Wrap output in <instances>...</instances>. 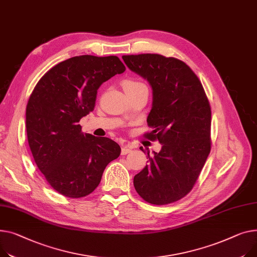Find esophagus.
<instances>
[{
	"label": "esophagus",
	"instance_id": "34e87169",
	"mask_svg": "<svg viewBox=\"0 0 257 257\" xmlns=\"http://www.w3.org/2000/svg\"><path fill=\"white\" fill-rule=\"evenodd\" d=\"M131 151H132V148L130 147L129 144L122 143V151H121L122 155H127V154H129Z\"/></svg>",
	"mask_w": 257,
	"mask_h": 257
}]
</instances>
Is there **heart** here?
I'll return each instance as SVG.
<instances>
[{
    "label": "heart",
    "mask_w": 257,
    "mask_h": 257,
    "mask_svg": "<svg viewBox=\"0 0 257 257\" xmlns=\"http://www.w3.org/2000/svg\"><path fill=\"white\" fill-rule=\"evenodd\" d=\"M144 83L139 80H133V79H127L123 82V89H134L138 88L140 85H143Z\"/></svg>",
    "instance_id": "b5f03b06"
}]
</instances>
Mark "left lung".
<instances>
[{
    "label": "left lung",
    "instance_id": "obj_1",
    "mask_svg": "<svg viewBox=\"0 0 257 257\" xmlns=\"http://www.w3.org/2000/svg\"><path fill=\"white\" fill-rule=\"evenodd\" d=\"M122 59L151 85L152 131L146 138L162 146L153 156L148 152L149 164L133 180L135 190L158 206L177 201L190 192L211 151L209 100L195 73L178 59L155 54Z\"/></svg>",
    "mask_w": 257,
    "mask_h": 257
}]
</instances>
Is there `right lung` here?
<instances>
[{
	"label": "right lung",
	"mask_w": 257,
	"mask_h": 257,
	"mask_svg": "<svg viewBox=\"0 0 257 257\" xmlns=\"http://www.w3.org/2000/svg\"><path fill=\"white\" fill-rule=\"evenodd\" d=\"M126 70L117 57L78 56L48 70L26 109L28 142L40 172L60 194L79 198L99 185L121 148L110 139L82 133L80 118L94 110L97 90Z\"/></svg>",
	"instance_id": "add662e5"
}]
</instances>
